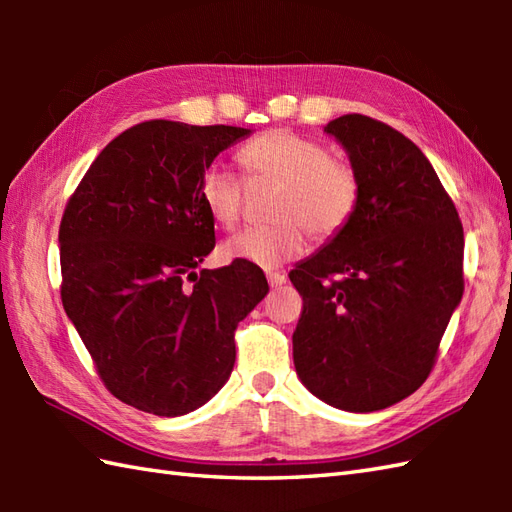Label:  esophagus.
<instances>
[{
  "label": "esophagus",
  "mask_w": 512,
  "mask_h": 512,
  "mask_svg": "<svg viewBox=\"0 0 512 512\" xmlns=\"http://www.w3.org/2000/svg\"><path fill=\"white\" fill-rule=\"evenodd\" d=\"M286 275L284 273H268V284L273 286V288H279V286H284L286 284Z\"/></svg>",
  "instance_id": "34e87169"
}]
</instances>
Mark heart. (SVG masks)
<instances>
[{"mask_svg":"<svg viewBox=\"0 0 512 512\" xmlns=\"http://www.w3.org/2000/svg\"><path fill=\"white\" fill-rule=\"evenodd\" d=\"M250 182H277L273 215L279 222L250 226L228 237L222 255L259 268H277L303 253L306 231L317 242L339 235L361 202V178L350 162L332 158L317 140L270 129L237 151ZM200 198L213 220L231 228L242 213V182L220 167L204 169Z\"/></svg>","mask_w":512,"mask_h":512,"instance_id":"b5f03b06","label":"heart"}]
</instances>
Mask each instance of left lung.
Masks as SVG:
<instances>
[{
  "label": "left lung",
  "instance_id": "1",
  "mask_svg": "<svg viewBox=\"0 0 512 512\" xmlns=\"http://www.w3.org/2000/svg\"><path fill=\"white\" fill-rule=\"evenodd\" d=\"M323 132L350 156L361 202L339 235L290 270L303 299L292 358L314 396L367 413L411 396L431 374L464 292V231L407 136L363 114Z\"/></svg>",
  "mask_w": 512,
  "mask_h": 512
}]
</instances>
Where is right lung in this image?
<instances>
[{
  "label": "right lung",
  "instance_id": "1",
  "mask_svg": "<svg viewBox=\"0 0 512 512\" xmlns=\"http://www.w3.org/2000/svg\"><path fill=\"white\" fill-rule=\"evenodd\" d=\"M248 134L231 125H134L96 156L65 204L63 308L125 405L184 416L233 372L235 328L268 281L248 262L198 270L215 246L200 178Z\"/></svg>",
  "mask_w": 512,
  "mask_h": 512
}]
</instances>
